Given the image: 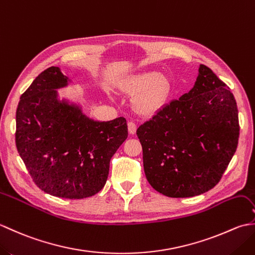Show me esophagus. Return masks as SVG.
<instances>
[{
    "label": "esophagus",
    "mask_w": 255,
    "mask_h": 255,
    "mask_svg": "<svg viewBox=\"0 0 255 255\" xmlns=\"http://www.w3.org/2000/svg\"><path fill=\"white\" fill-rule=\"evenodd\" d=\"M128 131L130 134H134L137 131V125L134 122H128Z\"/></svg>",
    "instance_id": "obj_1"
}]
</instances>
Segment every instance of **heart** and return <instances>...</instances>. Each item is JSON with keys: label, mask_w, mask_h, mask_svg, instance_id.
Returning a JSON list of instances; mask_svg holds the SVG:
<instances>
[{"label": "heart", "mask_w": 255, "mask_h": 255, "mask_svg": "<svg viewBox=\"0 0 255 255\" xmlns=\"http://www.w3.org/2000/svg\"><path fill=\"white\" fill-rule=\"evenodd\" d=\"M127 92L138 94L133 106L141 115H152L164 106L171 95L170 80L158 71H145L134 75L126 84Z\"/></svg>", "instance_id": "1"}]
</instances>
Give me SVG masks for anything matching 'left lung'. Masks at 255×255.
Listing matches in <instances>:
<instances>
[{
  "mask_svg": "<svg viewBox=\"0 0 255 255\" xmlns=\"http://www.w3.org/2000/svg\"><path fill=\"white\" fill-rule=\"evenodd\" d=\"M194 88L137 129L150 185L169 197H193L217 185L239 140L234 94L200 64Z\"/></svg>",
  "mask_w": 255,
  "mask_h": 255,
  "instance_id": "left-lung-1",
  "label": "left lung"
}]
</instances>
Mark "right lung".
<instances>
[{
  "label": "right lung",
  "mask_w": 255,
  "mask_h": 255,
  "mask_svg": "<svg viewBox=\"0 0 255 255\" xmlns=\"http://www.w3.org/2000/svg\"><path fill=\"white\" fill-rule=\"evenodd\" d=\"M68 84L58 67L32 81L16 111V148L41 191L81 199L104 187L110 161L128 137L127 122L118 117L95 122L78 106L58 100L57 89Z\"/></svg>",
  "instance_id": "right-lung-1"
}]
</instances>
